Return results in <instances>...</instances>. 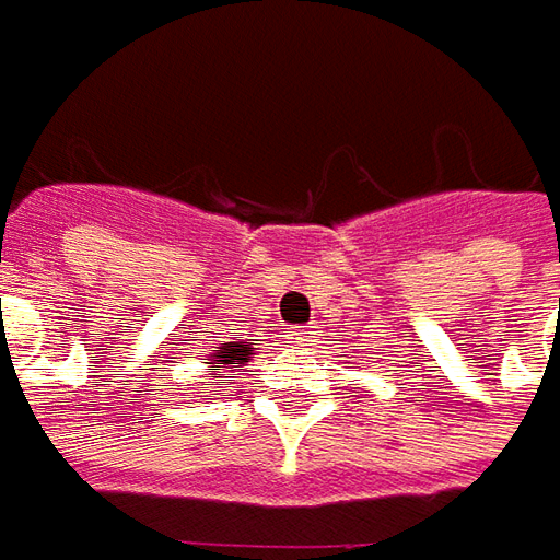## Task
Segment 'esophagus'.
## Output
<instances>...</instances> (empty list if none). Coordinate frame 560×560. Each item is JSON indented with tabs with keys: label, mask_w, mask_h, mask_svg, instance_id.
<instances>
[{
	"label": "esophagus",
	"mask_w": 560,
	"mask_h": 560,
	"mask_svg": "<svg viewBox=\"0 0 560 560\" xmlns=\"http://www.w3.org/2000/svg\"><path fill=\"white\" fill-rule=\"evenodd\" d=\"M287 339L292 341V345H307V341H311V332H307L305 326H292Z\"/></svg>",
	"instance_id": "obj_1"
}]
</instances>
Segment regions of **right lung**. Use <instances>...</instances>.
Wrapping results in <instances>:
<instances>
[{"mask_svg": "<svg viewBox=\"0 0 560 560\" xmlns=\"http://www.w3.org/2000/svg\"><path fill=\"white\" fill-rule=\"evenodd\" d=\"M249 341H224L219 354H212V363H219V370H209V376L215 378H234V366H243L249 363Z\"/></svg>", "mask_w": 560, "mask_h": 560, "instance_id": "obj_1", "label": "right lung"}]
</instances>
